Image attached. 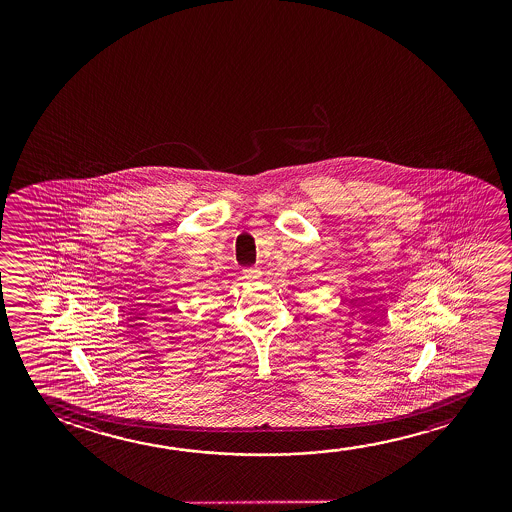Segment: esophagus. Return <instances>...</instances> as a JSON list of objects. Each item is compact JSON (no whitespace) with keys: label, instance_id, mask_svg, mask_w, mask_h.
<instances>
[{"label":"esophagus","instance_id":"obj_1","mask_svg":"<svg viewBox=\"0 0 512 512\" xmlns=\"http://www.w3.org/2000/svg\"><path fill=\"white\" fill-rule=\"evenodd\" d=\"M260 276H262V271H260L259 267H246V269H243V278L246 281H250V283L259 281Z\"/></svg>","mask_w":512,"mask_h":512}]
</instances>
